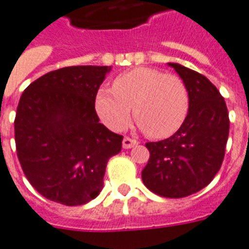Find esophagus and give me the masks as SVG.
Here are the masks:
<instances>
[{"instance_id": "1", "label": "esophagus", "mask_w": 249, "mask_h": 249, "mask_svg": "<svg viewBox=\"0 0 249 249\" xmlns=\"http://www.w3.org/2000/svg\"><path fill=\"white\" fill-rule=\"evenodd\" d=\"M137 145H138V141L132 140V138L125 137L124 140H123V147H124V149H130V147H134V146H137Z\"/></svg>"}]
</instances>
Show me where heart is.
Masks as SVG:
<instances>
[{"label":"heart","instance_id":"b5f03b06","mask_svg":"<svg viewBox=\"0 0 249 249\" xmlns=\"http://www.w3.org/2000/svg\"><path fill=\"white\" fill-rule=\"evenodd\" d=\"M147 136L166 138L178 132L189 112V94L179 77L154 68H134L117 75L112 89L95 95V111L107 128L120 132L130 112Z\"/></svg>","mask_w":249,"mask_h":249}]
</instances>
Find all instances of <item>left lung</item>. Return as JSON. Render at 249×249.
I'll return each instance as SVG.
<instances>
[{"label": "left lung", "mask_w": 249, "mask_h": 249, "mask_svg": "<svg viewBox=\"0 0 249 249\" xmlns=\"http://www.w3.org/2000/svg\"><path fill=\"white\" fill-rule=\"evenodd\" d=\"M168 65L187 86L189 112L174 136L146 143L150 158L142 170V181L159 196L181 198L201 191L217 175L230 120L225 99L205 75L180 64Z\"/></svg>", "instance_id": "left-lung-1"}]
</instances>
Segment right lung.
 Returning a JSON list of instances; mask_svg holds the SVG:
<instances>
[{
    "mask_svg": "<svg viewBox=\"0 0 249 249\" xmlns=\"http://www.w3.org/2000/svg\"><path fill=\"white\" fill-rule=\"evenodd\" d=\"M111 66H68L23 91L14 121L17 154L41 196L66 206L91 201L103 188L108 159L123 136L99 123L95 95Z\"/></svg>",
    "mask_w": 249,
    "mask_h": 249,
    "instance_id": "obj_1",
    "label": "right lung"
}]
</instances>
